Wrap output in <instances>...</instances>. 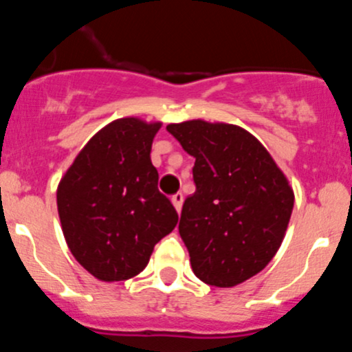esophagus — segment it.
Wrapping results in <instances>:
<instances>
[{"label":"esophagus","mask_w":352,"mask_h":352,"mask_svg":"<svg viewBox=\"0 0 352 352\" xmlns=\"http://www.w3.org/2000/svg\"><path fill=\"white\" fill-rule=\"evenodd\" d=\"M170 201H173L174 208H176V211L179 213V211H182V206H183V194H182V192H176V194L170 197Z\"/></svg>","instance_id":"esophagus-1"}]
</instances>
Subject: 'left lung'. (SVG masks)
Here are the masks:
<instances>
[{"label":"left lung","instance_id":"left-lung-1","mask_svg":"<svg viewBox=\"0 0 352 352\" xmlns=\"http://www.w3.org/2000/svg\"><path fill=\"white\" fill-rule=\"evenodd\" d=\"M167 130L195 158V192L178 227L192 270L204 284L234 287L275 257L294 192L268 149L241 126L190 120Z\"/></svg>","mask_w":352,"mask_h":352}]
</instances>
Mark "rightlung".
I'll return each instance as SVG.
<instances>
[{
	"label": "right lung",
	"mask_w": 352,
	"mask_h": 352,
	"mask_svg": "<svg viewBox=\"0 0 352 352\" xmlns=\"http://www.w3.org/2000/svg\"><path fill=\"white\" fill-rule=\"evenodd\" d=\"M160 121L120 118L86 142L63 174L56 201L72 256L102 282L129 280L173 231L178 213L158 192L151 144Z\"/></svg>",
	"instance_id": "1"
}]
</instances>
